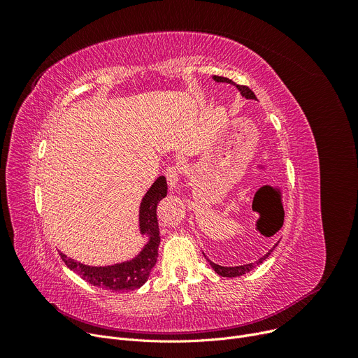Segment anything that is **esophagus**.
I'll list each match as a JSON object with an SVG mask.
<instances>
[{
  "mask_svg": "<svg viewBox=\"0 0 358 358\" xmlns=\"http://www.w3.org/2000/svg\"><path fill=\"white\" fill-rule=\"evenodd\" d=\"M181 173H182L181 165H169V166L166 168L165 177H166V181H168V185L171 187V189H174V187H177Z\"/></svg>",
  "mask_w": 358,
  "mask_h": 358,
  "instance_id": "34e87169",
  "label": "esophagus"
}]
</instances>
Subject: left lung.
Listing matches in <instances>:
<instances>
[{
    "instance_id": "8db88e82",
    "label": "left lung",
    "mask_w": 358,
    "mask_h": 358,
    "mask_svg": "<svg viewBox=\"0 0 358 358\" xmlns=\"http://www.w3.org/2000/svg\"><path fill=\"white\" fill-rule=\"evenodd\" d=\"M215 81H217V83H228V84H234V85H236V88L241 91V94L245 99H252V100H257V97H255V94L251 91V88L250 87H247V85H238V84H235L232 80H229V78H224V77H216L215 75ZM273 251V250H271ZM270 251V252H271ZM270 252L267 254V255H264L262 258H259L258 261H255V262H252V264H247V266H239V267H222V266H217V264H215V262H212V261H209L210 262V266L213 267V270L219 274V275H222V277H239V275H242V274H245V273H248V271H251L252 268H255L258 264H261L262 261H264L268 255H270Z\"/></svg>"
}]
</instances>
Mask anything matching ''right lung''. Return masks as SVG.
<instances>
[{"label":"right lung","mask_w":358,"mask_h":358,"mask_svg":"<svg viewBox=\"0 0 358 358\" xmlns=\"http://www.w3.org/2000/svg\"><path fill=\"white\" fill-rule=\"evenodd\" d=\"M165 196L166 180L165 177H159L142 199L139 210L141 232L148 234L150 239L136 258L108 267H90L68 258L61 252V258L66 267L77 273L87 283L106 290L130 292L139 289L148 280L150 270L154 268L158 259L161 236L157 219V206Z\"/></svg>","instance_id":"obj_1"}]
</instances>
